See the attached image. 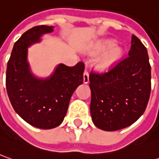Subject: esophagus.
<instances>
[{
	"label": "esophagus",
	"mask_w": 159,
	"mask_h": 159,
	"mask_svg": "<svg viewBox=\"0 0 159 159\" xmlns=\"http://www.w3.org/2000/svg\"><path fill=\"white\" fill-rule=\"evenodd\" d=\"M83 78H84V84H88V83H89V73H88L87 70H85L84 71Z\"/></svg>",
	"instance_id": "esophagus-1"
}]
</instances>
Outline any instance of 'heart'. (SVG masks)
<instances>
[{
  "mask_svg": "<svg viewBox=\"0 0 159 159\" xmlns=\"http://www.w3.org/2000/svg\"><path fill=\"white\" fill-rule=\"evenodd\" d=\"M115 42L112 39L104 40L99 43L95 48V52H102L109 50L107 53H105L101 58H99L96 62V66L98 69L101 71H106L113 67L119 61L122 55V49L120 47H114Z\"/></svg>",
  "mask_w": 159,
  "mask_h": 159,
  "instance_id": "obj_1",
  "label": "heart"
}]
</instances>
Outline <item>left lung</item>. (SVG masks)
Instances as JSON below:
<instances>
[{
  "mask_svg": "<svg viewBox=\"0 0 159 159\" xmlns=\"http://www.w3.org/2000/svg\"><path fill=\"white\" fill-rule=\"evenodd\" d=\"M146 47L132 36L129 56L107 73H90V114L94 125L116 131L135 122L144 112L151 90Z\"/></svg>",
  "mask_w": 159,
  "mask_h": 159,
  "instance_id": "8db88e82",
  "label": "left lung"
}]
</instances>
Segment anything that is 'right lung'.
<instances>
[{"mask_svg": "<svg viewBox=\"0 0 159 159\" xmlns=\"http://www.w3.org/2000/svg\"><path fill=\"white\" fill-rule=\"evenodd\" d=\"M53 31V26L39 25L25 31L15 43L6 72V89L16 112L27 123L42 129L61 125L75 89L83 84L84 64L56 66L47 78H39L30 70L28 48Z\"/></svg>", "mask_w": 159, "mask_h": 159, "instance_id": "add662e5", "label": "right lung"}]
</instances>
